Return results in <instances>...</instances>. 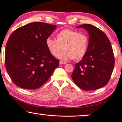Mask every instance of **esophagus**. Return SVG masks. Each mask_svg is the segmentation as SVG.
<instances>
[{
    "instance_id": "1",
    "label": "esophagus",
    "mask_w": 122,
    "mask_h": 122,
    "mask_svg": "<svg viewBox=\"0 0 122 122\" xmlns=\"http://www.w3.org/2000/svg\"><path fill=\"white\" fill-rule=\"evenodd\" d=\"M65 64H66V62H63V61H60V65H65Z\"/></svg>"
}]
</instances>
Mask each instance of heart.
Listing matches in <instances>:
<instances>
[{
  "label": "heart",
  "mask_w": 122,
  "mask_h": 122,
  "mask_svg": "<svg viewBox=\"0 0 122 122\" xmlns=\"http://www.w3.org/2000/svg\"><path fill=\"white\" fill-rule=\"evenodd\" d=\"M56 39L47 38L46 46L51 55L55 57L64 49L58 56L60 60H80L87 53L89 41L85 33L66 29L57 33Z\"/></svg>",
  "instance_id": "1"
}]
</instances>
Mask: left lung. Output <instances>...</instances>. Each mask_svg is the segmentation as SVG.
I'll return each instance as SVG.
<instances>
[{"instance_id": "1", "label": "left lung", "mask_w": 122, "mask_h": 122, "mask_svg": "<svg viewBox=\"0 0 122 122\" xmlns=\"http://www.w3.org/2000/svg\"><path fill=\"white\" fill-rule=\"evenodd\" d=\"M89 34V46L84 58L77 63L72 79L81 89L92 91L104 86L110 80L115 65L114 52L105 33L95 26L84 24Z\"/></svg>"}]
</instances>
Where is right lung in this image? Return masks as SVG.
Segmentation results:
<instances>
[{
	"label": "right lung",
	"mask_w": 122,
	"mask_h": 122,
	"mask_svg": "<svg viewBox=\"0 0 122 122\" xmlns=\"http://www.w3.org/2000/svg\"><path fill=\"white\" fill-rule=\"evenodd\" d=\"M56 27L43 22H33L10 35L5 46V68L16 86L37 89L59 66V60L51 55L45 43Z\"/></svg>",
	"instance_id": "right-lung-1"
}]
</instances>
